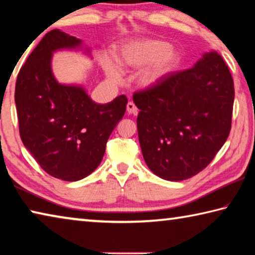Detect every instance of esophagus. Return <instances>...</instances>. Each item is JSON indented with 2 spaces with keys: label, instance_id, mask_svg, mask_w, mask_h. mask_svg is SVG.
<instances>
[{
  "label": "esophagus",
  "instance_id": "34e87169",
  "mask_svg": "<svg viewBox=\"0 0 255 255\" xmlns=\"http://www.w3.org/2000/svg\"><path fill=\"white\" fill-rule=\"evenodd\" d=\"M127 112L128 113V114H133V115L137 114V107L134 105V103H132V102L128 103Z\"/></svg>",
  "mask_w": 255,
  "mask_h": 255
}]
</instances>
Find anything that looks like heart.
Instances as JSON below:
<instances>
[{"instance_id":"b5f03b06","label":"heart","mask_w":255,"mask_h":255,"mask_svg":"<svg viewBox=\"0 0 255 255\" xmlns=\"http://www.w3.org/2000/svg\"><path fill=\"white\" fill-rule=\"evenodd\" d=\"M115 58L118 64L124 69H135L150 62L137 77V81L144 88L155 86L181 63V54L169 47L168 43L159 39L128 41L116 51ZM100 63L112 81L120 80L119 70L110 58L102 56Z\"/></svg>"}]
</instances>
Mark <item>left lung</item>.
I'll return each mask as SVG.
<instances>
[{
  "label": "left lung",
  "mask_w": 255,
  "mask_h": 255,
  "mask_svg": "<svg viewBox=\"0 0 255 255\" xmlns=\"http://www.w3.org/2000/svg\"><path fill=\"white\" fill-rule=\"evenodd\" d=\"M234 81L217 52L133 94L144 161L167 181L187 179L210 164L232 128Z\"/></svg>",
  "instance_id": "left-lung-1"
}]
</instances>
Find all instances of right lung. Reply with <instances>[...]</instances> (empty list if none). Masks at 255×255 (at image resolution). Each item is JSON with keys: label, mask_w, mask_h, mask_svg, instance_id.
I'll return each instance as SVG.
<instances>
[{"label": "right lung", "mask_w": 255, "mask_h": 255, "mask_svg": "<svg viewBox=\"0 0 255 255\" xmlns=\"http://www.w3.org/2000/svg\"><path fill=\"white\" fill-rule=\"evenodd\" d=\"M80 45V39L58 29L46 33L20 69L14 93L24 147L46 173L68 182L88 176L99 166L128 104L124 95L97 104L82 87L56 81L53 52Z\"/></svg>", "instance_id": "obj_1"}]
</instances>
